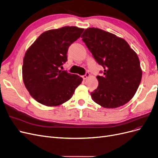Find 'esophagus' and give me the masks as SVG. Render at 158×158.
<instances>
[{
	"label": "esophagus",
	"instance_id": "obj_1",
	"mask_svg": "<svg viewBox=\"0 0 158 158\" xmlns=\"http://www.w3.org/2000/svg\"><path fill=\"white\" fill-rule=\"evenodd\" d=\"M89 76V74L88 73H86L84 76H82V78H83V79L85 80V79H87Z\"/></svg>",
	"mask_w": 158,
	"mask_h": 158
}]
</instances>
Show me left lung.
Instances as JSON below:
<instances>
[{"label": "left lung", "instance_id": "1", "mask_svg": "<svg viewBox=\"0 0 158 158\" xmlns=\"http://www.w3.org/2000/svg\"><path fill=\"white\" fill-rule=\"evenodd\" d=\"M81 37L104 69L100 71L103 75L97 76V89L91 92L94 102L111 109L126 104L136 92L142 79L136 52L125 40L99 28H88Z\"/></svg>", "mask_w": 158, "mask_h": 158}]
</instances>
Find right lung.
Masks as SVG:
<instances>
[{
	"mask_svg": "<svg viewBox=\"0 0 158 158\" xmlns=\"http://www.w3.org/2000/svg\"><path fill=\"white\" fill-rule=\"evenodd\" d=\"M84 31L82 28L65 26L45 31L26 51L22 76L25 86L37 102L56 106L69 100L82 78L61 70L68 60L72 44Z\"/></svg>",
	"mask_w": 158,
	"mask_h": 158,
	"instance_id": "obj_1",
	"label": "right lung"
}]
</instances>
